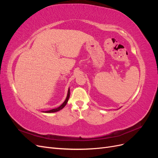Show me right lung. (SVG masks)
<instances>
[{"label": "right lung", "mask_w": 158, "mask_h": 158, "mask_svg": "<svg viewBox=\"0 0 158 158\" xmlns=\"http://www.w3.org/2000/svg\"><path fill=\"white\" fill-rule=\"evenodd\" d=\"M69 98H70V88H69V89H68L67 96H66V99H65V101H64L63 103H62L59 107H56V108H55V109H51V110H49V111H43V112H44V113H55V112H57V111H60V110H61L62 109H63V108L65 107V106L66 105V103H67V102H68V101H69Z\"/></svg>", "instance_id": "1"}]
</instances>
